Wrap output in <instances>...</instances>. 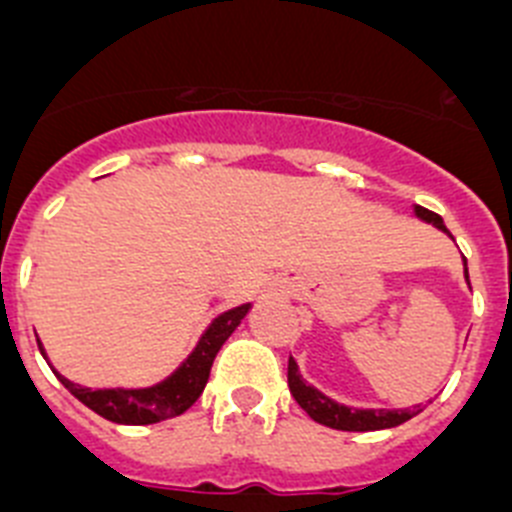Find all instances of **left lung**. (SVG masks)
Instances as JSON below:
<instances>
[{
  "instance_id": "1",
  "label": "left lung",
  "mask_w": 512,
  "mask_h": 512,
  "mask_svg": "<svg viewBox=\"0 0 512 512\" xmlns=\"http://www.w3.org/2000/svg\"><path fill=\"white\" fill-rule=\"evenodd\" d=\"M416 214L421 216L423 222L434 224L436 229L446 232L451 237L449 229L444 227V219L434 211L423 209V206H416ZM464 275H467V260H464ZM288 388L290 395L296 398V403L301 405L303 411L313 418L321 426L336 428V431H380V428H393L405 423L408 418H413L418 413V408H405V411H354V408H347V405L334 403L331 398H326L324 393H319L316 388H311L306 380L298 372L296 359H288Z\"/></svg>"
}]
</instances>
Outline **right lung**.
<instances>
[{
    "label": "right lung",
    "instance_id": "right-lung-1",
    "mask_svg": "<svg viewBox=\"0 0 512 512\" xmlns=\"http://www.w3.org/2000/svg\"><path fill=\"white\" fill-rule=\"evenodd\" d=\"M247 311H250V306L245 303V306H237L232 311L222 313V316H216L209 329L204 331V336L199 339L196 349L188 354L186 362L173 375L165 377L163 382L153 385V388L91 390L66 380L58 372L55 375L66 385L73 398H78L86 408H91V411L99 413L101 418H107L112 423L147 426V423H160L165 418H176L181 413H186L199 400V395L204 393L216 354H219L222 344L232 336V331L237 329L239 321L245 319Z\"/></svg>",
    "mask_w": 512,
    "mask_h": 512
}]
</instances>
